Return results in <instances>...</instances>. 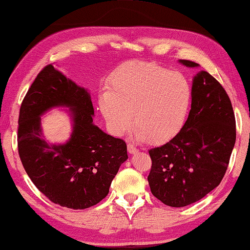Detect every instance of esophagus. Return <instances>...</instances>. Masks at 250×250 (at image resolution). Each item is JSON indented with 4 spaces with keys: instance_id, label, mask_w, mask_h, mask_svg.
Instances as JSON below:
<instances>
[{
    "instance_id": "34e87169",
    "label": "esophagus",
    "mask_w": 250,
    "mask_h": 250,
    "mask_svg": "<svg viewBox=\"0 0 250 250\" xmlns=\"http://www.w3.org/2000/svg\"><path fill=\"white\" fill-rule=\"evenodd\" d=\"M126 147H128V151H129L130 154H135L136 151H138V148H136L135 146L133 144H131V143H129Z\"/></svg>"
}]
</instances>
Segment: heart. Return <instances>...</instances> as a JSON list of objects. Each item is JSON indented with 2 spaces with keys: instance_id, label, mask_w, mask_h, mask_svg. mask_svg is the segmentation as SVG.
Segmentation results:
<instances>
[{
  "instance_id": "heart-1",
  "label": "heart",
  "mask_w": 250,
  "mask_h": 250,
  "mask_svg": "<svg viewBox=\"0 0 250 250\" xmlns=\"http://www.w3.org/2000/svg\"><path fill=\"white\" fill-rule=\"evenodd\" d=\"M192 103V86L183 73L150 62L119 68L100 97V108L115 135L130 128L140 140L166 142L182 128Z\"/></svg>"
}]
</instances>
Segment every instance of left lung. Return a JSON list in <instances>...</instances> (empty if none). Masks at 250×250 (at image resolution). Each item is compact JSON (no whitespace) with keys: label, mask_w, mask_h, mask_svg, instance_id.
Returning <instances> with one entry per match:
<instances>
[{"label":"left lung","mask_w":250,"mask_h":250,"mask_svg":"<svg viewBox=\"0 0 250 250\" xmlns=\"http://www.w3.org/2000/svg\"><path fill=\"white\" fill-rule=\"evenodd\" d=\"M188 67L192 61L181 60ZM236 140L232 103L220 82L207 71L194 78L192 106L174 138L148 150L151 194L171 207L198 202L221 183Z\"/></svg>","instance_id":"8db88e82"}]
</instances>
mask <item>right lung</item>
Masks as SVG:
<instances>
[{"mask_svg":"<svg viewBox=\"0 0 250 250\" xmlns=\"http://www.w3.org/2000/svg\"><path fill=\"white\" fill-rule=\"evenodd\" d=\"M55 105L71 107L74 131L62 146L42 139L40 116ZM90 94L55 69L43 68L29 87L18 119V154L40 192L62 207L85 209L107 196L112 179L128 159L124 140L93 125Z\"/></svg>","mask_w":250,"mask_h":250,"instance_id":"right-lung-1","label":"right lung"}]
</instances>
